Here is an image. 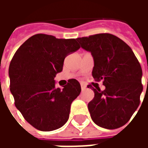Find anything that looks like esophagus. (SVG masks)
<instances>
[{
  "instance_id": "34e87169",
  "label": "esophagus",
  "mask_w": 148,
  "mask_h": 148,
  "mask_svg": "<svg viewBox=\"0 0 148 148\" xmlns=\"http://www.w3.org/2000/svg\"><path fill=\"white\" fill-rule=\"evenodd\" d=\"M81 88H82V90H84L86 88V85H85L84 83H81Z\"/></svg>"
}]
</instances>
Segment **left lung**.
I'll return each mask as SVG.
<instances>
[{
    "label": "left lung",
    "instance_id": "8db88e82",
    "mask_svg": "<svg viewBox=\"0 0 148 148\" xmlns=\"http://www.w3.org/2000/svg\"><path fill=\"white\" fill-rule=\"evenodd\" d=\"M77 40L93 55V78L102 81L106 86L102 91L88 85L94 92L88 104L92 120L107 129L122 127L140 106L143 91L140 62L130 47L112 34H96Z\"/></svg>",
    "mask_w": 148,
    "mask_h": 148
}]
</instances>
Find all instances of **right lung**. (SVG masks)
<instances>
[{"label":"right lung","mask_w":148,"mask_h":148,"mask_svg":"<svg viewBox=\"0 0 148 148\" xmlns=\"http://www.w3.org/2000/svg\"><path fill=\"white\" fill-rule=\"evenodd\" d=\"M79 48L77 39L36 34L12 58L8 74L15 106L38 130H55L68 121L71 103L81 93L80 83L69 79L63 88H56L54 78L62 71L65 58Z\"/></svg>","instance_id":"right-lung-1"}]
</instances>
